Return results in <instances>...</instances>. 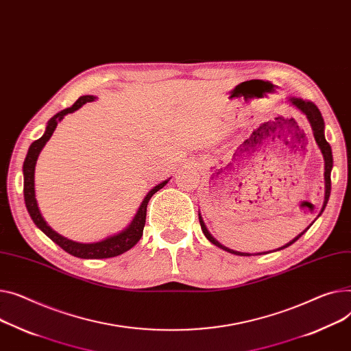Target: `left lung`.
<instances>
[{
  "label": "left lung",
  "instance_id": "8db88e82",
  "mask_svg": "<svg viewBox=\"0 0 351 351\" xmlns=\"http://www.w3.org/2000/svg\"><path fill=\"white\" fill-rule=\"evenodd\" d=\"M291 101H292V104L295 106V107H298L303 114H305L306 117H308V120H309V123H311V125H312V130H313V135H315V139H316V143H317V145H319V148H320V151H322V154H323V158H324V182H326V193H324V203H323V208H322V212L324 210V207H326V204H328V200H329V196H330V191H332V180H330V172H332V167H333V155H332V148H330V144L326 141V138H324V121H323V117H322V112L319 111V108L316 107V104L315 103H312V101H309V100H302V99H291ZM199 221H200V227H202V231L204 232V236H206V239L210 241V243H213L215 245H217L219 248H221V250H224V251H228V252H231V254H236V255H243V256H250L251 254H247V252H239V251H232V250H230V248H227V247H224V245H221L216 239H213V236L210 234L208 232V230L206 228V226H204V221H203V219H202V216L199 215ZM306 231V230H305ZM303 231V232H305ZM303 232H300V234L298 236V237H295L292 241H289L287 245H284V247H281V248H278V250H284V248H287V247H289L291 244H293L299 237H302L303 236ZM260 254H263V252H260ZM265 254V252H264Z\"/></svg>",
  "mask_w": 351,
  "mask_h": 351
}]
</instances>
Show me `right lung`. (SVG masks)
Returning a JSON list of instances; mask_svg holds the SVG:
<instances>
[{"mask_svg": "<svg viewBox=\"0 0 351 351\" xmlns=\"http://www.w3.org/2000/svg\"><path fill=\"white\" fill-rule=\"evenodd\" d=\"M93 100H95V97H93V96L79 97V100H76V103L72 107L64 108L60 112H58L56 115H53L48 123V127H46L45 134L31 144V147L28 149V154H27V158H25V160H23V199H25L28 213H29L31 219L34 220V223L36 224V227L40 228L45 232V234L48 236L53 243H56L60 248H63L70 255L77 256V258L100 260V258H111V256L121 255L123 252L128 251L130 248H132L139 241V239L143 237V231H144V227H145L148 202L154 196V193H156L159 189H162L163 186L168 183V180H163L162 183L155 186V188L147 195L141 207H139V210L136 212L132 223L124 231L119 232V234H115V236H111V237H108L103 241L91 243V244L76 243V241H72V240H67V239L62 237L60 234H58L56 231H53L48 224H46L43 217L40 216V212L38 208V203H36V199H35L34 175H35V165H36L38 155L42 151V148L45 147V144L48 143V139L52 136L58 123L63 119V115H66L67 112L76 111L83 104L88 103V101H93Z\"/></svg>", "mask_w": 351, "mask_h": 351, "instance_id": "right-lung-1", "label": "right lung"}]
</instances>
